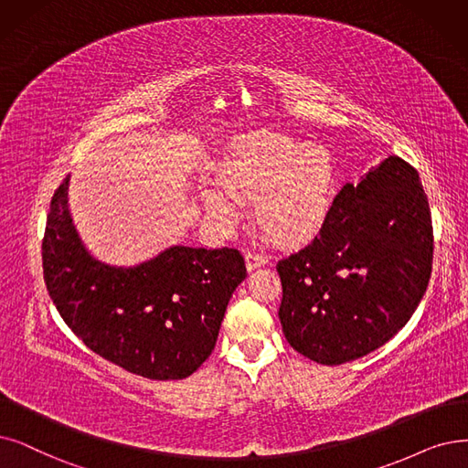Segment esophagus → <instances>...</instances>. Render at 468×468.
I'll return each instance as SVG.
<instances>
[{
	"instance_id": "esophagus-1",
	"label": "esophagus",
	"mask_w": 468,
	"mask_h": 468,
	"mask_svg": "<svg viewBox=\"0 0 468 468\" xmlns=\"http://www.w3.org/2000/svg\"><path fill=\"white\" fill-rule=\"evenodd\" d=\"M267 263H269V259L263 253H259V251H248L246 253V267H248L250 272L259 269V267H265Z\"/></svg>"
}]
</instances>
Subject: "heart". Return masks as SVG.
I'll return each mask as SVG.
<instances>
[{"instance_id": "1", "label": "heart", "mask_w": 468, "mask_h": 468, "mask_svg": "<svg viewBox=\"0 0 468 468\" xmlns=\"http://www.w3.org/2000/svg\"><path fill=\"white\" fill-rule=\"evenodd\" d=\"M220 186L229 197L217 188L203 190L205 209L211 217L234 222L238 209L231 200L255 201L257 229L278 246L297 248L319 234L330 217L334 159L323 145L259 133L232 145L222 163Z\"/></svg>"}]
</instances>
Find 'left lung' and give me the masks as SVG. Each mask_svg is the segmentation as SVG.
Here are the masks:
<instances>
[{"mask_svg": "<svg viewBox=\"0 0 468 468\" xmlns=\"http://www.w3.org/2000/svg\"><path fill=\"white\" fill-rule=\"evenodd\" d=\"M432 259V215L419 173L391 155L357 186H344L307 248L278 261L288 344L330 367L378 349L419 307Z\"/></svg>", "mask_w": 468, "mask_h": 468, "instance_id": "8db88e82", "label": "left lung"}]
</instances>
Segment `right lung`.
Returning a JSON list of instances; mask_svg holds the SVG:
<instances>
[{"instance_id":"obj_1","label":"right lung","mask_w":468,"mask_h":468,"mask_svg":"<svg viewBox=\"0 0 468 468\" xmlns=\"http://www.w3.org/2000/svg\"><path fill=\"white\" fill-rule=\"evenodd\" d=\"M69 176L42 239L44 280L67 326L100 357L149 380H180L215 349L246 261L234 248L175 246L133 269L93 259L72 227Z\"/></svg>"}]
</instances>
